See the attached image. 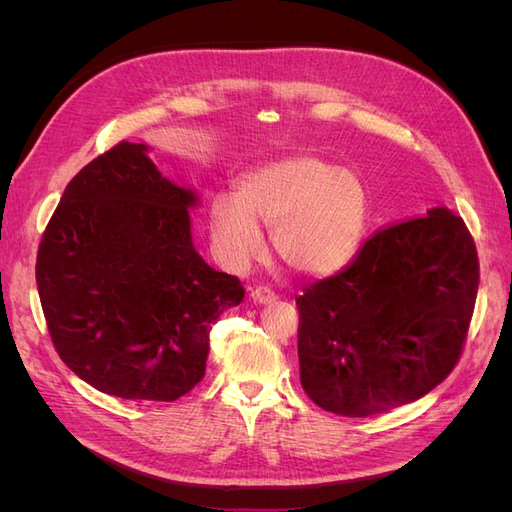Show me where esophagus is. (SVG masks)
I'll return each mask as SVG.
<instances>
[{
    "label": "esophagus",
    "mask_w": 512,
    "mask_h": 512,
    "mask_svg": "<svg viewBox=\"0 0 512 512\" xmlns=\"http://www.w3.org/2000/svg\"><path fill=\"white\" fill-rule=\"evenodd\" d=\"M250 297H252V301H254V303L269 305V303H273V301L277 299V294H275L269 286H256V288H252Z\"/></svg>",
    "instance_id": "obj_1"
}]
</instances>
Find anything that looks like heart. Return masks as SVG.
<instances>
[{"instance_id":"1","label":"heart","mask_w":512,"mask_h":512,"mask_svg":"<svg viewBox=\"0 0 512 512\" xmlns=\"http://www.w3.org/2000/svg\"><path fill=\"white\" fill-rule=\"evenodd\" d=\"M369 220L367 185L318 153L247 170L235 196H213L209 207L211 241L226 265L239 269L262 254L265 224L282 260L309 275L346 267L361 250Z\"/></svg>"}]
</instances>
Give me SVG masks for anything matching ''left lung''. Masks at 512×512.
Wrapping results in <instances>:
<instances>
[{"label": "left lung", "mask_w": 512, "mask_h": 512, "mask_svg": "<svg viewBox=\"0 0 512 512\" xmlns=\"http://www.w3.org/2000/svg\"><path fill=\"white\" fill-rule=\"evenodd\" d=\"M478 277L474 239L453 211L376 230L348 267L297 297L307 397L369 416L436 389L466 344Z\"/></svg>", "instance_id": "left-lung-1"}]
</instances>
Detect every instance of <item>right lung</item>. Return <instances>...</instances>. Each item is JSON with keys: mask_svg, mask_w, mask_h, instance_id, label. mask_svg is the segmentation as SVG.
I'll return each mask as SVG.
<instances>
[{"mask_svg": "<svg viewBox=\"0 0 512 512\" xmlns=\"http://www.w3.org/2000/svg\"><path fill=\"white\" fill-rule=\"evenodd\" d=\"M194 205L128 141L68 183L42 232L36 284L57 354L94 389L175 401L203 380L213 322L245 290L194 250Z\"/></svg>", "mask_w": 512, "mask_h": 512, "instance_id": "add662e5", "label": "right lung"}]
</instances>
